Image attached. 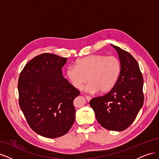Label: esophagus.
I'll list each match as a JSON object with an SVG mask.
<instances>
[{
	"label": "esophagus",
	"mask_w": 159,
	"mask_h": 159,
	"mask_svg": "<svg viewBox=\"0 0 159 159\" xmlns=\"http://www.w3.org/2000/svg\"><path fill=\"white\" fill-rule=\"evenodd\" d=\"M85 98H86V99H87L88 102H89V101L91 99V98L90 97V96H88V95H85Z\"/></svg>",
	"instance_id": "34e87169"
}]
</instances>
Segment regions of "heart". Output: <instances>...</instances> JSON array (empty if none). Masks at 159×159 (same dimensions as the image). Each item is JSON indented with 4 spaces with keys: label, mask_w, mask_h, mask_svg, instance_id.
I'll return each mask as SVG.
<instances>
[{
    "label": "heart",
    "mask_w": 159,
    "mask_h": 159,
    "mask_svg": "<svg viewBox=\"0 0 159 159\" xmlns=\"http://www.w3.org/2000/svg\"><path fill=\"white\" fill-rule=\"evenodd\" d=\"M121 71V64L117 57L93 54L76 61L70 66L66 76L74 88L80 89L89 81L85 90L89 93L109 92L116 84Z\"/></svg>",
    "instance_id": "obj_1"
}]
</instances>
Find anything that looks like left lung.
<instances>
[{
	"label": "left lung",
	"mask_w": 159,
	"mask_h": 159,
	"mask_svg": "<svg viewBox=\"0 0 159 159\" xmlns=\"http://www.w3.org/2000/svg\"><path fill=\"white\" fill-rule=\"evenodd\" d=\"M118 53L121 71L114 88L89 102L97 121L103 128L121 131L135 119L144 102L143 78L139 64L129 52L111 44Z\"/></svg>",
	"instance_id": "1"
}]
</instances>
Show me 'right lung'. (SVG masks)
<instances>
[{"instance_id": "1", "label": "right lung", "mask_w": 159, "mask_h": 159, "mask_svg": "<svg viewBox=\"0 0 159 159\" xmlns=\"http://www.w3.org/2000/svg\"><path fill=\"white\" fill-rule=\"evenodd\" d=\"M67 58L45 53L32 59L19 76V105L34 131L57 138L75 121L74 100L80 95L62 75Z\"/></svg>"}]
</instances>
